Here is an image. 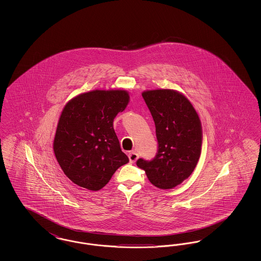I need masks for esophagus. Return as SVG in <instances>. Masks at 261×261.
Here are the masks:
<instances>
[{"label":"esophagus","mask_w":261,"mask_h":261,"mask_svg":"<svg viewBox=\"0 0 261 261\" xmlns=\"http://www.w3.org/2000/svg\"><path fill=\"white\" fill-rule=\"evenodd\" d=\"M128 156H129V161L130 162H135L137 160H138V153H137L136 151H131L129 154H128Z\"/></svg>","instance_id":"34e87169"}]
</instances>
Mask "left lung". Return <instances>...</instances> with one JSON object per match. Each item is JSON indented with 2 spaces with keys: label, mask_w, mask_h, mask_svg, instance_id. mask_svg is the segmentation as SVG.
Listing matches in <instances>:
<instances>
[{
  "label": "left lung",
  "mask_w": 261,
  "mask_h": 261,
  "mask_svg": "<svg viewBox=\"0 0 261 261\" xmlns=\"http://www.w3.org/2000/svg\"><path fill=\"white\" fill-rule=\"evenodd\" d=\"M155 124L159 150L151 161L139 159L153 186L167 190L180 185L195 170L201 151L199 114L186 97L170 89L142 93Z\"/></svg>",
  "instance_id": "obj_1"
}]
</instances>
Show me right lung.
<instances>
[{"label":"right lung","instance_id":"right-lung-1","mask_svg":"<svg viewBox=\"0 0 261 261\" xmlns=\"http://www.w3.org/2000/svg\"><path fill=\"white\" fill-rule=\"evenodd\" d=\"M129 99L125 90H94L64 106L54 152L62 171L76 185L99 191L129 162L113 129L115 116L124 111Z\"/></svg>","mask_w":261,"mask_h":261}]
</instances>
